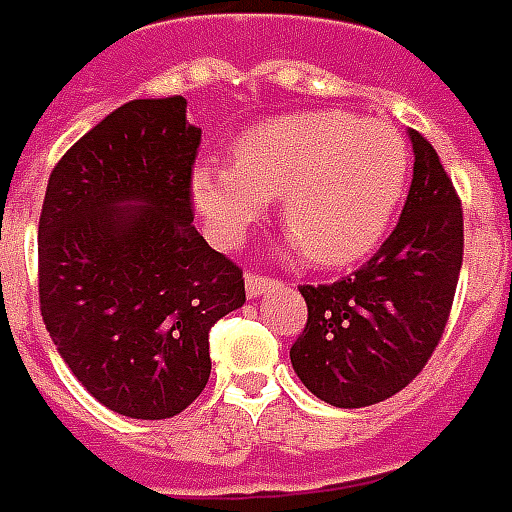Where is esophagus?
Wrapping results in <instances>:
<instances>
[{
	"instance_id": "1",
	"label": "esophagus",
	"mask_w": 512,
	"mask_h": 512,
	"mask_svg": "<svg viewBox=\"0 0 512 512\" xmlns=\"http://www.w3.org/2000/svg\"><path fill=\"white\" fill-rule=\"evenodd\" d=\"M270 284H273V278H270V275L253 273V270L245 275V292H248V297H259Z\"/></svg>"
}]
</instances>
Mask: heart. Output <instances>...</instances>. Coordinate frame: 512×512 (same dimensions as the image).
<instances>
[{
	"label": "heart",
	"mask_w": 512,
	"mask_h": 512,
	"mask_svg": "<svg viewBox=\"0 0 512 512\" xmlns=\"http://www.w3.org/2000/svg\"><path fill=\"white\" fill-rule=\"evenodd\" d=\"M234 165L192 168V204L220 242H239L270 198L311 264L364 259L397 215L411 154L402 134L347 112L314 110L253 123L231 146Z\"/></svg>",
	"instance_id": "obj_1"
}]
</instances>
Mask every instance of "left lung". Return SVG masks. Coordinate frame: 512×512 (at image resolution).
Instances as JSON below:
<instances>
[{
  "mask_svg": "<svg viewBox=\"0 0 512 512\" xmlns=\"http://www.w3.org/2000/svg\"><path fill=\"white\" fill-rule=\"evenodd\" d=\"M413 181L397 228L353 275L303 284L306 328L289 358L311 394L336 408L389 400L411 383L447 328L460 264L463 209L455 184L419 132Z\"/></svg>",
  "mask_w": 512,
  "mask_h": 512,
  "instance_id": "obj_1",
  "label": "left lung"
}]
</instances>
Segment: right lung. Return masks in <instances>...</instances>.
Segmentation results:
<instances>
[{
  "label": "right lung",
  "mask_w": 512,
  "mask_h": 512,
  "mask_svg": "<svg viewBox=\"0 0 512 512\" xmlns=\"http://www.w3.org/2000/svg\"><path fill=\"white\" fill-rule=\"evenodd\" d=\"M184 107L134 99L96 123L54 165L38 223L46 331L74 378L132 419H170L204 391L209 331L245 303L242 267L192 226L201 129Z\"/></svg>",
  "instance_id": "add662e5"
}]
</instances>
